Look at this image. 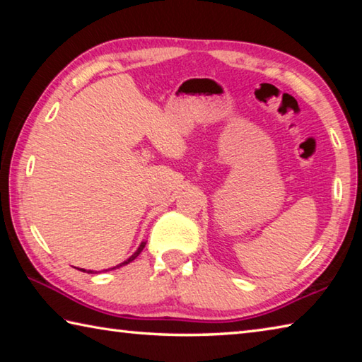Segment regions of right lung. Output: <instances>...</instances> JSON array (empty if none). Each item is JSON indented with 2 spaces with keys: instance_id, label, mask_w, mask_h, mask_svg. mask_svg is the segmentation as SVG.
I'll use <instances>...</instances> for the list:
<instances>
[{
  "instance_id": "add662e5",
  "label": "right lung",
  "mask_w": 362,
  "mask_h": 362,
  "mask_svg": "<svg viewBox=\"0 0 362 362\" xmlns=\"http://www.w3.org/2000/svg\"><path fill=\"white\" fill-rule=\"evenodd\" d=\"M145 241L142 243V244H140V246H139V249L136 250V252H134L131 257H129V259H127V260H124V262H122V263H119V265H116V267H113V268H110V269H115V268H119V267H122V265H127V263H129V262H132L134 259H136V257L140 254V252H142V250H144V247H145ZM81 272H86V269H81ZM103 272H105V269H103ZM107 272H108V269H107ZM88 273H94L93 272V269H89V272Z\"/></svg>"
}]
</instances>
